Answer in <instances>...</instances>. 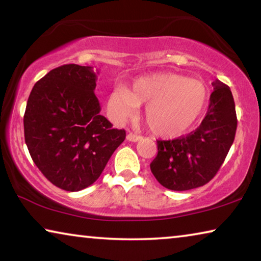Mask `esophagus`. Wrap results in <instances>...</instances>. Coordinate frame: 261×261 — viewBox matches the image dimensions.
I'll return each instance as SVG.
<instances>
[{
  "label": "esophagus",
  "mask_w": 261,
  "mask_h": 261,
  "mask_svg": "<svg viewBox=\"0 0 261 261\" xmlns=\"http://www.w3.org/2000/svg\"><path fill=\"white\" fill-rule=\"evenodd\" d=\"M126 139L129 141H134V143H136V141H138V140L141 139V137L138 136V135L132 134V132H129V134L126 135Z\"/></svg>",
  "instance_id": "obj_1"
}]
</instances>
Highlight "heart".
I'll use <instances>...</instances> for the list:
<instances>
[{"mask_svg": "<svg viewBox=\"0 0 261 261\" xmlns=\"http://www.w3.org/2000/svg\"><path fill=\"white\" fill-rule=\"evenodd\" d=\"M208 91L198 79L174 72L140 77L130 90L118 87L110 93L107 107L117 123L134 118L145 106L144 118L153 135L174 138L183 135L205 112Z\"/></svg>", "mask_w": 261, "mask_h": 261, "instance_id": "heart-1", "label": "heart"}]
</instances>
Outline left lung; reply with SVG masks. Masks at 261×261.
<instances>
[{
    "mask_svg": "<svg viewBox=\"0 0 261 261\" xmlns=\"http://www.w3.org/2000/svg\"><path fill=\"white\" fill-rule=\"evenodd\" d=\"M201 124L184 137L158 140V155L151 162L154 177L174 191L202 187L222 166L235 139L237 117L229 86L216 79Z\"/></svg>",
    "mask_w": 261,
    "mask_h": 261,
    "instance_id": "8db88e82",
    "label": "left lung"
}]
</instances>
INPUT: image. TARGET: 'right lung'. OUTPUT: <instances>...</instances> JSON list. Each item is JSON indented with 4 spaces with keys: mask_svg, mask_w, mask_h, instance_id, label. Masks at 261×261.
Masks as SVG:
<instances>
[{
    "mask_svg": "<svg viewBox=\"0 0 261 261\" xmlns=\"http://www.w3.org/2000/svg\"><path fill=\"white\" fill-rule=\"evenodd\" d=\"M99 73V72H98ZM92 67L65 64L35 83L24 115L25 143L45 177L65 191H81L100 177L125 139L100 115Z\"/></svg>",
    "mask_w": 261,
    "mask_h": 261,
    "instance_id": "right-lung-1",
    "label": "right lung"
}]
</instances>
